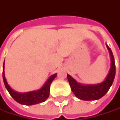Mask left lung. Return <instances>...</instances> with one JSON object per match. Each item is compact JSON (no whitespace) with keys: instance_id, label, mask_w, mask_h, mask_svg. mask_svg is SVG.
I'll return each instance as SVG.
<instances>
[{"instance_id":"obj_1","label":"left lung","mask_w":120,"mask_h":120,"mask_svg":"<svg viewBox=\"0 0 120 120\" xmlns=\"http://www.w3.org/2000/svg\"><path fill=\"white\" fill-rule=\"evenodd\" d=\"M106 45H107L109 52L111 65L108 74L102 82L96 84H81L77 82L72 76L67 74V78L69 83H70L71 91L78 99L84 101L99 99L107 93L111 86L112 85L115 76V71H116L115 70L114 58L111 49L107 44Z\"/></svg>"}]
</instances>
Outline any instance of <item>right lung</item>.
<instances>
[{
  "label": "right lung",
  "instance_id": "1",
  "mask_svg": "<svg viewBox=\"0 0 120 120\" xmlns=\"http://www.w3.org/2000/svg\"><path fill=\"white\" fill-rule=\"evenodd\" d=\"M5 61L3 63V79L4 84L6 89L9 92L10 95L13 97L16 101L21 104L24 105H34L37 104H39L44 102L48 97L49 95V88L52 81L55 78L57 73H55L50 76L47 81L45 83V84L41 87V88L36 91H32L25 93H19L11 88V86L8 84V82L6 81V78L5 77Z\"/></svg>",
  "mask_w": 120,
  "mask_h": 120
}]
</instances>
